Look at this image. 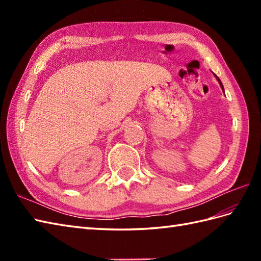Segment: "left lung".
Segmentation results:
<instances>
[{
	"instance_id": "obj_1",
	"label": "left lung",
	"mask_w": 261,
	"mask_h": 261,
	"mask_svg": "<svg viewBox=\"0 0 261 261\" xmlns=\"http://www.w3.org/2000/svg\"><path fill=\"white\" fill-rule=\"evenodd\" d=\"M215 77H216V80H218V81H219V83H220V85H221V87H222V90L224 91V88H223V85H222V83H221L220 79H219V77H218V76H216V75H215Z\"/></svg>"
}]
</instances>
